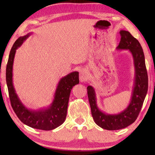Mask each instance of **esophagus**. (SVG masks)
<instances>
[{
	"instance_id": "obj_1",
	"label": "esophagus",
	"mask_w": 155,
	"mask_h": 155,
	"mask_svg": "<svg viewBox=\"0 0 155 155\" xmlns=\"http://www.w3.org/2000/svg\"><path fill=\"white\" fill-rule=\"evenodd\" d=\"M88 77V72L86 68H82L79 71V79L81 83L85 82Z\"/></svg>"
}]
</instances>
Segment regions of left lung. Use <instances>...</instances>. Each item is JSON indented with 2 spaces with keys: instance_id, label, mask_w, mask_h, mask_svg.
Instances as JSON below:
<instances>
[{
  "instance_id": "1",
  "label": "left lung",
  "mask_w": 155,
  "mask_h": 155,
  "mask_svg": "<svg viewBox=\"0 0 155 155\" xmlns=\"http://www.w3.org/2000/svg\"><path fill=\"white\" fill-rule=\"evenodd\" d=\"M120 41L117 50H128L133 58L134 82L130 103L121 113L116 114L101 111L97 104L94 88L88 86L87 93L91 113L98 126L109 130L126 128L136 120L142 108L148 91V75L143 50L139 42L128 31L121 30Z\"/></svg>"
}]
</instances>
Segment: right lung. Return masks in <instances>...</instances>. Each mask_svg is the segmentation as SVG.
<instances>
[{
  "label": "right lung",
  "mask_w": 155,
  "mask_h": 155,
  "mask_svg": "<svg viewBox=\"0 0 155 155\" xmlns=\"http://www.w3.org/2000/svg\"><path fill=\"white\" fill-rule=\"evenodd\" d=\"M31 34L20 37L13 45L10 52L6 69L7 84L11 106L18 118L27 126L43 130H51L64 123L72 87L79 83L78 72L75 71L67 74L59 81L55 91L54 99L47 108L32 110L26 107L16 93L12 82V67L16 51Z\"/></svg>",
  "instance_id": "1"
}]
</instances>
